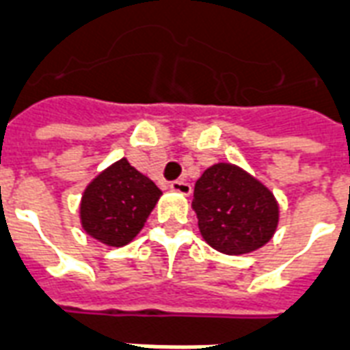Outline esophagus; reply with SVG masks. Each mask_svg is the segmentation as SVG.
Here are the masks:
<instances>
[{"label": "esophagus", "instance_id": "esophagus-1", "mask_svg": "<svg viewBox=\"0 0 350 350\" xmlns=\"http://www.w3.org/2000/svg\"><path fill=\"white\" fill-rule=\"evenodd\" d=\"M170 189L176 191V193L183 194V196H189L191 194V183H187L185 180H176L170 183Z\"/></svg>", "mask_w": 350, "mask_h": 350}]
</instances>
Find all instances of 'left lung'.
I'll return each mask as SVG.
<instances>
[{"instance_id": "left-lung-1", "label": "left lung", "mask_w": 350, "mask_h": 350, "mask_svg": "<svg viewBox=\"0 0 350 350\" xmlns=\"http://www.w3.org/2000/svg\"><path fill=\"white\" fill-rule=\"evenodd\" d=\"M193 209L205 242L226 255H244L262 247L279 224L273 193L231 163L213 165L200 176Z\"/></svg>"}]
</instances>
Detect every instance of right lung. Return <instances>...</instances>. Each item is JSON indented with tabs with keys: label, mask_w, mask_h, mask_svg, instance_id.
I'll return each mask as SVG.
<instances>
[{
	"label": "right lung",
	"mask_w": 350,
	"mask_h": 350,
	"mask_svg": "<svg viewBox=\"0 0 350 350\" xmlns=\"http://www.w3.org/2000/svg\"><path fill=\"white\" fill-rule=\"evenodd\" d=\"M159 196V187L122 157L90 181L80 200V224L106 246H126L143 229Z\"/></svg>",
	"instance_id": "add662e5"
}]
</instances>
